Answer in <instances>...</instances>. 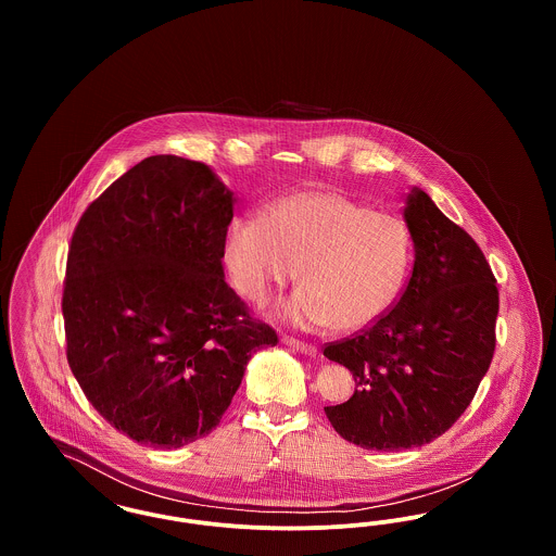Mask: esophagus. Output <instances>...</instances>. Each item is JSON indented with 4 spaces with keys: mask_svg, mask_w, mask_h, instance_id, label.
<instances>
[{
    "mask_svg": "<svg viewBox=\"0 0 556 556\" xmlns=\"http://www.w3.org/2000/svg\"><path fill=\"white\" fill-rule=\"evenodd\" d=\"M281 342L291 348L293 352H300V354H304V356H311V358H315L317 356V348L311 344H304V342H300V340H295V338H281Z\"/></svg>",
    "mask_w": 556,
    "mask_h": 556,
    "instance_id": "obj_1",
    "label": "esophagus"
}]
</instances>
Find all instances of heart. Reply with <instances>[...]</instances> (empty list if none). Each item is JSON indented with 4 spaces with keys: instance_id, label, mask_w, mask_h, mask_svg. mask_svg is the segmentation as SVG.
Masks as SVG:
<instances>
[{
    "instance_id": "b5f03b06",
    "label": "heart",
    "mask_w": 556,
    "mask_h": 556,
    "mask_svg": "<svg viewBox=\"0 0 556 556\" xmlns=\"http://www.w3.org/2000/svg\"><path fill=\"white\" fill-rule=\"evenodd\" d=\"M410 258L413 239L400 216L327 189L286 195L263 218L239 214L225 238L231 281L252 304H265L300 268L302 288L279 317L302 329L369 327L394 306Z\"/></svg>"
}]
</instances>
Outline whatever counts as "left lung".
Wrapping results in <instances>:
<instances>
[{
    "label": "left lung",
    "mask_w": 556,
    "mask_h": 556,
    "mask_svg": "<svg viewBox=\"0 0 556 556\" xmlns=\"http://www.w3.org/2000/svg\"><path fill=\"white\" fill-rule=\"evenodd\" d=\"M404 223L415 248L392 313L325 356L352 372L348 402L325 406L333 429L367 450L419 448L465 413L496 345L498 290L473 238L424 189L413 187Z\"/></svg>",
    "instance_id": "left-lung-1"
}]
</instances>
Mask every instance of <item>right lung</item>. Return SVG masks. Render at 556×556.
<instances>
[{"mask_svg": "<svg viewBox=\"0 0 556 556\" xmlns=\"http://www.w3.org/2000/svg\"><path fill=\"white\" fill-rule=\"evenodd\" d=\"M233 191L211 166L141 160L85 211L68 250L66 356L93 408L135 442L181 448L220 424L277 333L225 281Z\"/></svg>", "mask_w": 556, "mask_h": 556, "instance_id": "1", "label": "right lung"}]
</instances>
